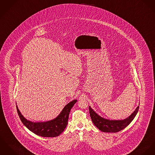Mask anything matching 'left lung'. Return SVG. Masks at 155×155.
<instances>
[{
	"label": "left lung",
	"mask_w": 155,
	"mask_h": 155,
	"mask_svg": "<svg viewBox=\"0 0 155 155\" xmlns=\"http://www.w3.org/2000/svg\"><path fill=\"white\" fill-rule=\"evenodd\" d=\"M90 116L94 124L102 132L105 133H116L118 132L128 126L133 120L137 113H138L139 106H138L134 112L128 117L121 120H111L104 118L97 113H95L89 106Z\"/></svg>",
	"instance_id": "obj_1"
}]
</instances>
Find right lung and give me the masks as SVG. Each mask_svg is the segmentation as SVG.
Wrapping results in <instances>:
<instances>
[{"label":"right lung","mask_w":155,"mask_h":155,"mask_svg":"<svg viewBox=\"0 0 155 155\" xmlns=\"http://www.w3.org/2000/svg\"><path fill=\"white\" fill-rule=\"evenodd\" d=\"M77 101L74 99L68 103L56 118L44 122L31 121L22 115L17 105L16 110L22 123L31 131L41 137H54L58 136L67 127L69 113Z\"/></svg>","instance_id":"add662e5"}]
</instances>
